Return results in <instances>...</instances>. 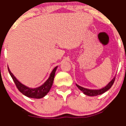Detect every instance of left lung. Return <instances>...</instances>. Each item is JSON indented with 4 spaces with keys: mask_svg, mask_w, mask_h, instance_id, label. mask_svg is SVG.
<instances>
[{
    "mask_svg": "<svg viewBox=\"0 0 126 126\" xmlns=\"http://www.w3.org/2000/svg\"><path fill=\"white\" fill-rule=\"evenodd\" d=\"M115 77H113L112 80L105 86V87L102 88L101 89H98V90H90V89L85 88H83L82 87H80L79 85L76 84V86L79 88L80 91H82L83 93V94L87 95L89 96H97V95L102 94L104 93L105 91H107V90H109L110 88L111 87V86L113 84L114 82H115Z\"/></svg>",
    "mask_w": 126,
    "mask_h": 126,
    "instance_id": "obj_1",
    "label": "left lung"
}]
</instances>
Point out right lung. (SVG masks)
<instances>
[{"mask_svg": "<svg viewBox=\"0 0 126 126\" xmlns=\"http://www.w3.org/2000/svg\"><path fill=\"white\" fill-rule=\"evenodd\" d=\"M57 68H58V66H56L53 69L48 79L42 85L37 88H29L27 87V86L24 85V84L21 83L15 77V76L11 73L8 67V69L10 76L12 77L14 82L15 83V85H16V87L17 88V89H18L20 92L22 93L24 95H25L27 97H30V98L41 99L44 97L49 93V91H50V88H51L52 86L54 77H55V71L57 70Z\"/></svg>", "mask_w": 126, "mask_h": 126, "instance_id": "1", "label": "right lung"}]
</instances>
